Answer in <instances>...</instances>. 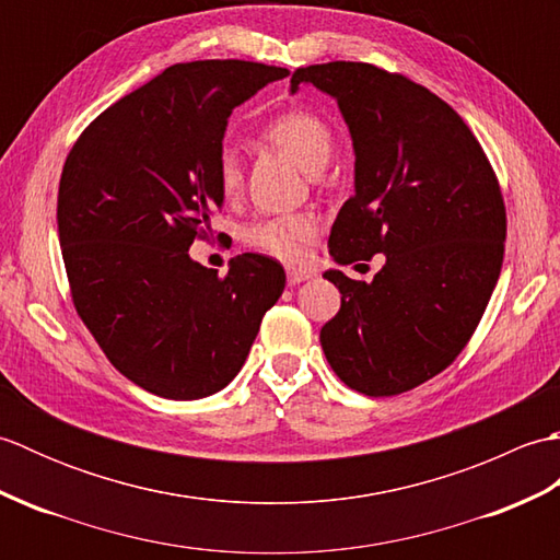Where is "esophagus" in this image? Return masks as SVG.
<instances>
[{"label": "esophagus", "mask_w": 560, "mask_h": 560, "mask_svg": "<svg viewBox=\"0 0 560 560\" xmlns=\"http://www.w3.org/2000/svg\"><path fill=\"white\" fill-rule=\"evenodd\" d=\"M307 279H313V271H307V269H289V283H291V287H295V283H303Z\"/></svg>", "instance_id": "1"}]
</instances>
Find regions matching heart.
Masks as SVG:
<instances>
[{
    "label": "heart",
    "mask_w": 560,
    "mask_h": 560,
    "mask_svg": "<svg viewBox=\"0 0 560 560\" xmlns=\"http://www.w3.org/2000/svg\"><path fill=\"white\" fill-rule=\"evenodd\" d=\"M259 139L291 159L307 175H317L331 156V129L311 110H289L261 129ZM217 185L225 199H233L243 187V168L231 149H223L217 161ZM317 219L313 213H287L257 221L245 231V243L281 261H299L305 247L315 241Z\"/></svg>",
    "instance_id": "1"
}]
</instances>
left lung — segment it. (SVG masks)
<instances>
[{
  "label": "left lung",
  "mask_w": 560,
  "mask_h": 560,
  "mask_svg": "<svg viewBox=\"0 0 560 560\" xmlns=\"http://www.w3.org/2000/svg\"><path fill=\"white\" fill-rule=\"evenodd\" d=\"M299 83L337 98L355 151L329 255H385L371 283L325 271L341 307L319 343L343 385L395 397L443 373L479 327L503 267L501 185L471 129L421 83L365 62L301 67Z\"/></svg>",
  "instance_id": "obj_1"
}]
</instances>
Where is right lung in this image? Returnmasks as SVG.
<instances>
[{"label":"right lung","instance_id":"1","mask_svg":"<svg viewBox=\"0 0 560 560\" xmlns=\"http://www.w3.org/2000/svg\"><path fill=\"white\" fill-rule=\"evenodd\" d=\"M289 71L173 65L83 129L59 177L57 231L83 325L141 389L201 399L241 373L287 273L245 253L225 277L189 257L223 205L217 161L235 105Z\"/></svg>","mask_w":560,"mask_h":560}]
</instances>
